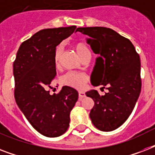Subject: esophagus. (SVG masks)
<instances>
[{"mask_svg":"<svg viewBox=\"0 0 155 155\" xmlns=\"http://www.w3.org/2000/svg\"><path fill=\"white\" fill-rule=\"evenodd\" d=\"M84 97H85V93L84 92L80 91L79 92V100H82Z\"/></svg>","mask_w":155,"mask_h":155,"instance_id":"obj_1","label":"esophagus"}]
</instances>
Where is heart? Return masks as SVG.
<instances>
[{
    "instance_id": "heart-1",
    "label": "heart",
    "mask_w": 155,
    "mask_h": 155,
    "mask_svg": "<svg viewBox=\"0 0 155 155\" xmlns=\"http://www.w3.org/2000/svg\"><path fill=\"white\" fill-rule=\"evenodd\" d=\"M73 48L82 61L84 59H89L91 57L89 48L84 42H75L73 44ZM61 53H62L61 47H58L56 48L55 53H54V63L56 67H58L59 64ZM87 80H88V77L84 73L75 72V71L67 72L61 77V82L63 84L74 87L76 89H83L87 84Z\"/></svg>"
}]
</instances>
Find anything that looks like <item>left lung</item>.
Returning <instances> with one entry per match:
<instances>
[{
    "label": "left lung",
    "instance_id": "1",
    "mask_svg": "<svg viewBox=\"0 0 155 155\" xmlns=\"http://www.w3.org/2000/svg\"><path fill=\"white\" fill-rule=\"evenodd\" d=\"M76 31L89 36L87 42L99 54L92 74V84L102 85L101 88L108 90L104 96H100L97 90L86 92L95 103L90 118L98 130L113 131L127 120L139 97V54L130 40L110 28L80 27Z\"/></svg>",
    "mask_w": 155,
    "mask_h": 155
}]
</instances>
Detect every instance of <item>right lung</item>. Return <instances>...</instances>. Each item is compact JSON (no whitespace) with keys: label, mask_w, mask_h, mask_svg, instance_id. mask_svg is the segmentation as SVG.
<instances>
[{"label":"right lung","mask_w":155,"mask_h":155,"mask_svg":"<svg viewBox=\"0 0 155 155\" xmlns=\"http://www.w3.org/2000/svg\"><path fill=\"white\" fill-rule=\"evenodd\" d=\"M76 26L44 29L23 42L13 63L16 103L30 125L46 137H56L68 130L70 113L78 92L63 86L58 94L48 87L56 75V47Z\"/></svg>","instance_id":"obj_1"}]
</instances>
